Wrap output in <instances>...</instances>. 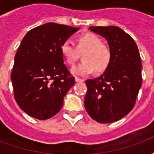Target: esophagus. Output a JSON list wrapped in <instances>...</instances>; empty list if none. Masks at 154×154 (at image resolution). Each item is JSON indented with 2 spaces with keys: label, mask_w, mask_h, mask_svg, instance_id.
I'll list each match as a JSON object with an SVG mask.
<instances>
[{
  "label": "esophagus",
  "mask_w": 154,
  "mask_h": 154,
  "mask_svg": "<svg viewBox=\"0 0 154 154\" xmlns=\"http://www.w3.org/2000/svg\"><path fill=\"white\" fill-rule=\"evenodd\" d=\"M75 81L77 82H84L83 79H82V78H79V77H75Z\"/></svg>",
  "instance_id": "esophagus-1"
}]
</instances>
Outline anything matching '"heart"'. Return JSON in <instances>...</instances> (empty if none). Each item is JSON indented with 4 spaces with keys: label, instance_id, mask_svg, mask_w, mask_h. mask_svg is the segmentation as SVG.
<instances>
[{
    "label": "heart",
    "instance_id": "heart-1",
    "mask_svg": "<svg viewBox=\"0 0 154 154\" xmlns=\"http://www.w3.org/2000/svg\"><path fill=\"white\" fill-rule=\"evenodd\" d=\"M102 39L94 34L81 35L74 45L71 41L66 40L61 45V53L67 63L73 66L80 57L83 61L72 69L75 75L84 76L92 72H104L110 67L112 58L111 51L106 45L102 44Z\"/></svg>",
    "mask_w": 154,
    "mask_h": 154
}]
</instances>
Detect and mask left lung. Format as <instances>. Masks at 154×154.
Listing matches in <instances>:
<instances>
[{"label": "left lung", "instance_id": "obj_1", "mask_svg": "<svg viewBox=\"0 0 154 154\" xmlns=\"http://www.w3.org/2000/svg\"><path fill=\"white\" fill-rule=\"evenodd\" d=\"M89 29L106 39L112 58L110 67L101 76L86 81L85 108L97 122H115L131 111L142 85L138 46L130 35L117 26Z\"/></svg>", "mask_w": 154, "mask_h": 154}]
</instances>
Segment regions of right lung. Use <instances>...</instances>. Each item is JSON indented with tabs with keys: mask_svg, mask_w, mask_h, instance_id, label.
Listing matches in <instances>:
<instances>
[{
	"mask_svg": "<svg viewBox=\"0 0 154 154\" xmlns=\"http://www.w3.org/2000/svg\"><path fill=\"white\" fill-rule=\"evenodd\" d=\"M79 28L47 23L32 29L15 56L11 82L20 109L38 119L55 116L75 83L63 63L61 45Z\"/></svg>",
	"mask_w": 154,
	"mask_h": 154,
	"instance_id": "add662e5",
	"label": "right lung"
}]
</instances>
